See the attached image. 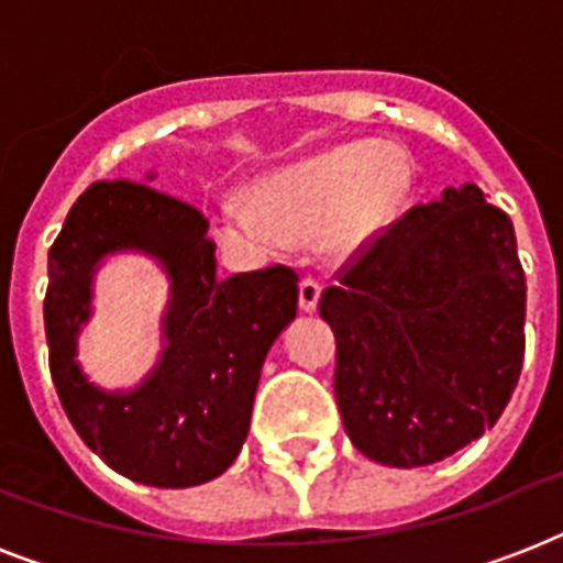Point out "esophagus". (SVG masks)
Here are the masks:
<instances>
[{
	"label": "esophagus",
	"instance_id": "obj_1",
	"mask_svg": "<svg viewBox=\"0 0 563 563\" xmlns=\"http://www.w3.org/2000/svg\"><path fill=\"white\" fill-rule=\"evenodd\" d=\"M318 298H321V286H318L312 277H307V280H300L298 286V303L303 312H316L318 309Z\"/></svg>",
	"mask_w": 563,
	"mask_h": 563
}]
</instances>
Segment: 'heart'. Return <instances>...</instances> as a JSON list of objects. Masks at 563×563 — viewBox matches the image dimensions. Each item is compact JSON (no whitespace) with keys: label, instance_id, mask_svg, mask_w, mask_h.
<instances>
[{"label":"heart","instance_id":"b5f03b06","mask_svg":"<svg viewBox=\"0 0 563 563\" xmlns=\"http://www.w3.org/2000/svg\"><path fill=\"white\" fill-rule=\"evenodd\" d=\"M411 178L415 166L402 145L342 143L251 184L247 203H216L212 233L247 256H272L291 242L318 239L330 260L347 263L391 224Z\"/></svg>","mask_w":563,"mask_h":563}]
</instances>
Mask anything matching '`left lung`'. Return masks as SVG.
<instances>
[{"label":"left lung","instance_id":"left-lung-1","mask_svg":"<svg viewBox=\"0 0 563 563\" xmlns=\"http://www.w3.org/2000/svg\"><path fill=\"white\" fill-rule=\"evenodd\" d=\"M344 432L385 467L435 464L499 420L526 351L515 224L476 184L418 203L321 295Z\"/></svg>","mask_w":563,"mask_h":563}]
</instances>
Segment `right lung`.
Returning a JSON list of instances; mask_svg holds the SVG:
<instances>
[{"label": "right lung", "mask_w": 563, "mask_h": 563, "mask_svg": "<svg viewBox=\"0 0 563 563\" xmlns=\"http://www.w3.org/2000/svg\"><path fill=\"white\" fill-rule=\"evenodd\" d=\"M99 180L73 203L48 251V368L66 418L113 471L152 488H192L236 462L251 427L263 362L298 312L286 265L216 274V245L195 207L148 184ZM143 253L170 280L164 351L131 389L82 374L77 335L91 317V283L108 255Z\"/></svg>", "instance_id": "1"}]
</instances>
